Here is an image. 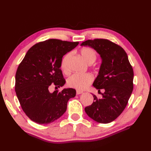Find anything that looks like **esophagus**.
Masks as SVG:
<instances>
[{"instance_id": "esophagus-1", "label": "esophagus", "mask_w": 151, "mask_h": 151, "mask_svg": "<svg viewBox=\"0 0 151 151\" xmlns=\"http://www.w3.org/2000/svg\"><path fill=\"white\" fill-rule=\"evenodd\" d=\"M82 93H83V91H79V90H77V91H76V94H81Z\"/></svg>"}]
</instances>
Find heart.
<instances>
[{
    "mask_svg": "<svg viewBox=\"0 0 151 151\" xmlns=\"http://www.w3.org/2000/svg\"><path fill=\"white\" fill-rule=\"evenodd\" d=\"M71 52L66 53L62 58L60 62V68L63 72L68 71V61L71 57ZM81 55L84 60L89 64H91L96 60V52L89 47H83L81 50ZM93 76L91 74H74L70 76L67 81V84L68 87L77 90H84L92 83Z\"/></svg>",
    "mask_w": 151,
    "mask_h": 151,
    "instance_id": "1",
    "label": "heart"
}]
</instances>
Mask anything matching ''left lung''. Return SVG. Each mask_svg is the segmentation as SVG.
I'll return each mask as SVG.
<instances>
[{
  "mask_svg": "<svg viewBox=\"0 0 151 151\" xmlns=\"http://www.w3.org/2000/svg\"><path fill=\"white\" fill-rule=\"evenodd\" d=\"M82 46L94 48L101 56L102 63L93 86L103 89L102 98L93 94L94 101L84 108L91 118L101 123L115 120L124 110L134 88L133 68L125 51L107 39L88 40Z\"/></svg>",
  "mask_w": 151,
  "mask_h": 151,
  "instance_id": "left-lung-1",
  "label": "left lung"
}]
</instances>
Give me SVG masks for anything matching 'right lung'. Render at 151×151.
Listing matches in <instances>:
<instances>
[{"label":"right lung","mask_w":151,"mask_h":151,"mask_svg":"<svg viewBox=\"0 0 151 151\" xmlns=\"http://www.w3.org/2000/svg\"><path fill=\"white\" fill-rule=\"evenodd\" d=\"M79 42L49 39L30 48L16 73L15 91L22 110L38 124H48L66 111L67 102L76 96L72 88L50 93L65 83L60 69L63 56Z\"/></svg>","instance_id":"add662e5"}]
</instances>
